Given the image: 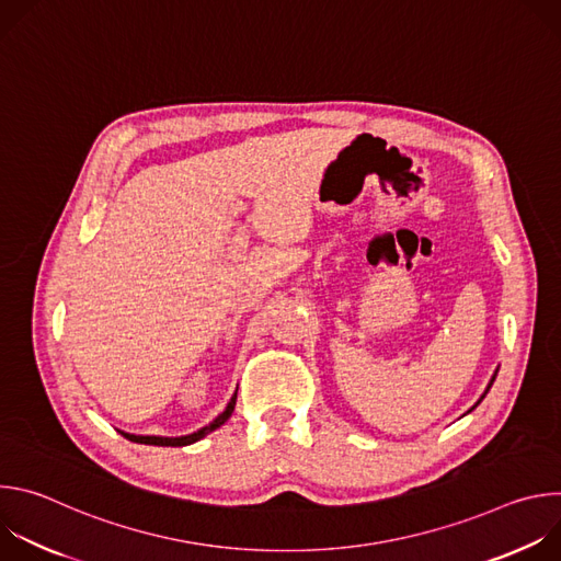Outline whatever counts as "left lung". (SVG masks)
Here are the masks:
<instances>
[{
  "mask_svg": "<svg viewBox=\"0 0 561 561\" xmlns=\"http://www.w3.org/2000/svg\"><path fill=\"white\" fill-rule=\"evenodd\" d=\"M495 375H497V373H495ZM495 375H493V379H491V383H489V388H491V386H493V381H495ZM489 388H486V392H489ZM486 392H484V394H486ZM484 394H482V399H484ZM482 399H479V402H482ZM479 402H477V404H479ZM477 404H474V407H477ZM474 407H472V409H474Z\"/></svg>",
  "mask_w": 561,
  "mask_h": 561,
  "instance_id": "obj_1",
  "label": "left lung"
}]
</instances>
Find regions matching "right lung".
Here are the masks:
<instances>
[{"label": "right lung", "mask_w": 561, "mask_h": 561, "mask_svg": "<svg viewBox=\"0 0 561 561\" xmlns=\"http://www.w3.org/2000/svg\"><path fill=\"white\" fill-rule=\"evenodd\" d=\"M234 402H237V392L230 397V402H228V407H226V411H224L221 415H217L208 426H204V428H199L197 433H191V435H182V437H157V435H130V433H124V431H119V433H122L126 439L135 442V444H150V446H188V444L199 442L202 437H206V435L213 433L215 428H219V426L232 415Z\"/></svg>", "instance_id": "obj_1"}]
</instances>
